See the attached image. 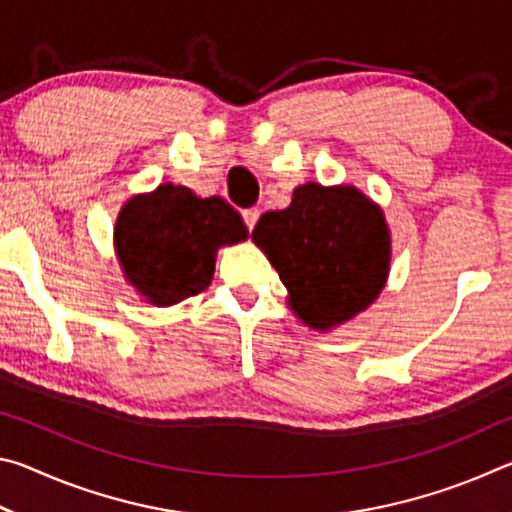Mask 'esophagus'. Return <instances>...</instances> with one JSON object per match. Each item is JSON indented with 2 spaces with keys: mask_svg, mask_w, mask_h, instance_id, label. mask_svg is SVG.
I'll return each mask as SVG.
<instances>
[{
  "mask_svg": "<svg viewBox=\"0 0 512 512\" xmlns=\"http://www.w3.org/2000/svg\"><path fill=\"white\" fill-rule=\"evenodd\" d=\"M241 216H244L246 228H248V230H253V228H255V223H257V219H259V210H257V207H248V210L241 212Z\"/></svg>",
  "mask_w": 512,
  "mask_h": 512,
  "instance_id": "obj_1",
  "label": "esophagus"
}]
</instances>
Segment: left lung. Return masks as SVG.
I'll return each mask as SVG.
<instances>
[{"instance_id": "8db88e82", "label": "left lung", "mask_w": 512, "mask_h": 512, "mask_svg": "<svg viewBox=\"0 0 512 512\" xmlns=\"http://www.w3.org/2000/svg\"><path fill=\"white\" fill-rule=\"evenodd\" d=\"M253 241L302 323L327 332L375 302L388 277L384 212L357 187L300 185L287 210L259 216Z\"/></svg>"}]
</instances>
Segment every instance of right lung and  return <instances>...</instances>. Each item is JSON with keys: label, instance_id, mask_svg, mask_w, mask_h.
Listing matches in <instances>:
<instances>
[{"label": "right lung", "instance_id": "right-lung-1", "mask_svg": "<svg viewBox=\"0 0 512 512\" xmlns=\"http://www.w3.org/2000/svg\"><path fill=\"white\" fill-rule=\"evenodd\" d=\"M246 237L239 212L221 196L198 198L164 183L121 207L115 250L126 280L153 305L169 307L210 287L216 248Z\"/></svg>", "mask_w": 512, "mask_h": 512}]
</instances>
